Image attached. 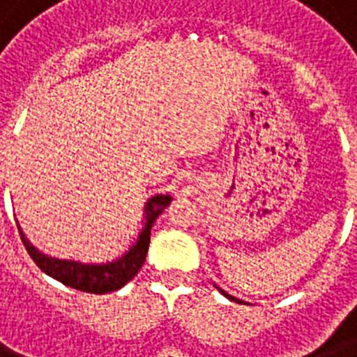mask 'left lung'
Masks as SVG:
<instances>
[{"mask_svg":"<svg viewBox=\"0 0 357 357\" xmlns=\"http://www.w3.org/2000/svg\"><path fill=\"white\" fill-rule=\"evenodd\" d=\"M220 293H222V294H224V296H228V298H229V300H235V302H238V304H241V300L234 298V296H229V294H226V293H224V291H220Z\"/></svg>","mask_w":357,"mask_h":357,"instance_id":"8db88e82","label":"left lung"}]
</instances>
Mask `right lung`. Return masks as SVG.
Here are the masks:
<instances>
[{
	"mask_svg": "<svg viewBox=\"0 0 357 357\" xmlns=\"http://www.w3.org/2000/svg\"><path fill=\"white\" fill-rule=\"evenodd\" d=\"M170 200H172L170 196H153L146 204V226L142 229V234L139 235V238H137V243L119 261L105 263V265H83V263H75V261H63L47 257V255L40 254L24 237V234H22V229L18 226L20 238H22L27 254L31 255V259L35 261L36 266L42 272H46L47 276L55 278L57 282L64 283V285H68L72 289H77V291H83V293H111V291H116V289L123 287L129 280H133L137 276V272L140 271V266L144 265L148 246H150L151 224L155 222V218L170 204Z\"/></svg>",
	"mask_w": 357,
	"mask_h": 357,
	"instance_id": "right-lung-1",
	"label": "right lung"
}]
</instances>
